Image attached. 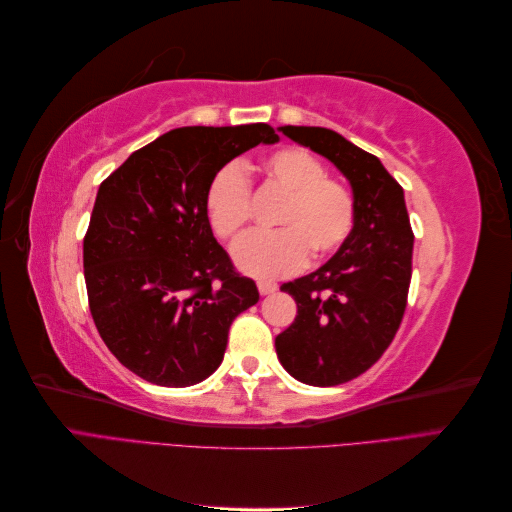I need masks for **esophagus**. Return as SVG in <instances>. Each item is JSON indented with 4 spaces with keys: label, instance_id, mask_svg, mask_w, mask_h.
<instances>
[{
    "label": "esophagus",
    "instance_id": "1",
    "mask_svg": "<svg viewBox=\"0 0 512 512\" xmlns=\"http://www.w3.org/2000/svg\"><path fill=\"white\" fill-rule=\"evenodd\" d=\"M275 290H277L275 282H269V280H260L258 282V292L262 294V297H267V294H273Z\"/></svg>",
    "mask_w": 512,
    "mask_h": 512
}]
</instances>
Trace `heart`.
Listing matches in <instances>:
<instances>
[{
    "mask_svg": "<svg viewBox=\"0 0 512 512\" xmlns=\"http://www.w3.org/2000/svg\"><path fill=\"white\" fill-rule=\"evenodd\" d=\"M262 177L286 194L277 209L273 232H252L235 250L237 267L254 277H284L301 271L309 252L333 254L354 226V196L348 185L327 177L324 164L305 149L284 147L262 160ZM207 218L215 235L237 239L252 218V188L237 164H226L211 179L205 196Z\"/></svg>",
    "mask_w": 512,
    "mask_h": 512,
    "instance_id": "obj_1",
    "label": "heart"
}]
</instances>
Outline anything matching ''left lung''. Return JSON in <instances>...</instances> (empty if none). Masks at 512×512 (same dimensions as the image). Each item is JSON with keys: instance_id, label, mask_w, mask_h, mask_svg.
Segmentation results:
<instances>
[{"instance_id": "obj_1", "label": "left lung", "mask_w": 512, "mask_h": 512, "mask_svg": "<svg viewBox=\"0 0 512 512\" xmlns=\"http://www.w3.org/2000/svg\"><path fill=\"white\" fill-rule=\"evenodd\" d=\"M280 130L342 170L356 213L327 265L282 284L297 301V318L275 337L277 359L299 382L344 384L380 359L406 312L414 235L404 190L376 156L342 134L309 126Z\"/></svg>"}]
</instances>
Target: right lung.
Masks as SVG:
<instances>
[{
    "mask_svg": "<svg viewBox=\"0 0 512 512\" xmlns=\"http://www.w3.org/2000/svg\"><path fill=\"white\" fill-rule=\"evenodd\" d=\"M280 136L267 123L162 134L108 175L83 241L89 312L117 361L160 386H192L224 359L258 288L215 241L205 196L232 158Z\"/></svg>",
    "mask_w": 512,
    "mask_h": 512,
    "instance_id": "1",
    "label": "right lung"
}]
</instances>
